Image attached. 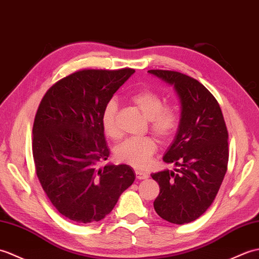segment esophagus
I'll return each instance as SVG.
<instances>
[{"label": "esophagus", "mask_w": 259, "mask_h": 259, "mask_svg": "<svg viewBox=\"0 0 259 259\" xmlns=\"http://www.w3.org/2000/svg\"><path fill=\"white\" fill-rule=\"evenodd\" d=\"M135 174L139 180H146V178H148V176H149L147 171H144V170H136Z\"/></svg>", "instance_id": "obj_1"}]
</instances>
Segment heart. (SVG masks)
Here are the masks:
<instances>
[{"mask_svg":"<svg viewBox=\"0 0 259 259\" xmlns=\"http://www.w3.org/2000/svg\"><path fill=\"white\" fill-rule=\"evenodd\" d=\"M132 102L149 119L153 133L159 139L166 140L174 134L178 125V113L173 106H163V100L152 91L143 90L133 94ZM118 105L116 100H110L104 105L101 115V124L107 137L117 140L120 136L116 117ZM157 149L156 142L152 137L130 139L115 149V156L124 164L135 168H146Z\"/></svg>","mask_w":259,"mask_h":259,"instance_id":"heart-1","label":"heart"}]
</instances>
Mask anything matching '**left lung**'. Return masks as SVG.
<instances>
[{
	"mask_svg": "<svg viewBox=\"0 0 259 259\" xmlns=\"http://www.w3.org/2000/svg\"><path fill=\"white\" fill-rule=\"evenodd\" d=\"M173 86L181 104L175 139L163 160L180 168L152 174L159 185L157 214L171 224L197 220L214 202L228 163V133L220 105L210 92L185 74L147 72Z\"/></svg>",
	"mask_w": 259,
	"mask_h": 259,
	"instance_id": "left-lung-1",
	"label": "left lung"
}]
</instances>
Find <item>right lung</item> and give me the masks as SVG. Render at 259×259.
Returning a JSON list of instances; mask_svg holds the SVG:
<instances>
[{
    "label": "right lung",
    "instance_id": "1",
    "mask_svg": "<svg viewBox=\"0 0 259 259\" xmlns=\"http://www.w3.org/2000/svg\"><path fill=\"white\" fill-rule=\"evenodd\" d=\"M135 73L84 70L54 84L41 101L33 125L36 175L51 203L78 224L110 214L135 181L126 164H99L110 156L101 124L104 105Z\"/></svg>",
    "mask_w": 259,
    "mask_h": 259
}]
</instances>
